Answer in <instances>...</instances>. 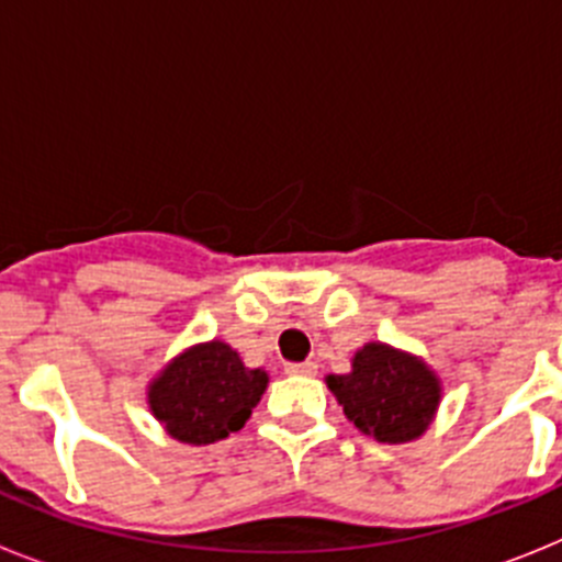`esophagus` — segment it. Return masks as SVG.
<instances>
[{
    "label": "esophagus",
    "instance_id": "obj_1",
    "mask_svg": "<svg viewBox=\"0 0 562 562\" xmlns=\"http://www.w3.org/2000/svg\"><path fill=\"white\" fill-rule=\"evenodd\" d=\"M286 374H301V376H315L317 374V362H290L286 366Z\"/></svg>",
    "mask_w": 562,
    "mask_h": 562
}]
</instances>
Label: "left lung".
<instances>
[{"instance_id":"8db88e82","label":"left lung","mask_w":562,"mask_h":562,"mask_svg":"<svg viewBox=\"0 0 562 562\" xmlns=\"http://www.w3.org/2000/svg\"><path fill=\"white\" fill-rule=\"evenodd\" d=\"M326 385L346 419L382 445L419 439L441 402V380L428 362L380 340L355 351L349 374H326Z\"/></svg>"}]
</instances>
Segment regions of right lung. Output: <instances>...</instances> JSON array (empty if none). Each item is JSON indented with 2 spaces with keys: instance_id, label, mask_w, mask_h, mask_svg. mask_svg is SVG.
I'll use <instances>...</instances> for the list:
<instances>
[{
  "instance_id": "add662e5",
  "label": "right lung",
  "mask_w": 562,
  "mask_h": 562,
  "mask_svg": "<svg viewBox=\"0 0 562 562\" xmlns=\"http://www.w3.org/2000/svg\"><path fill=\"white\" fill-rule=\"evenodd\" d=\"M267 382L265 369H247L231 342L213 337L173 355L148 380L146 402L171 439L202 448L245 428Z\"/></svg>"
}]
</instances>
